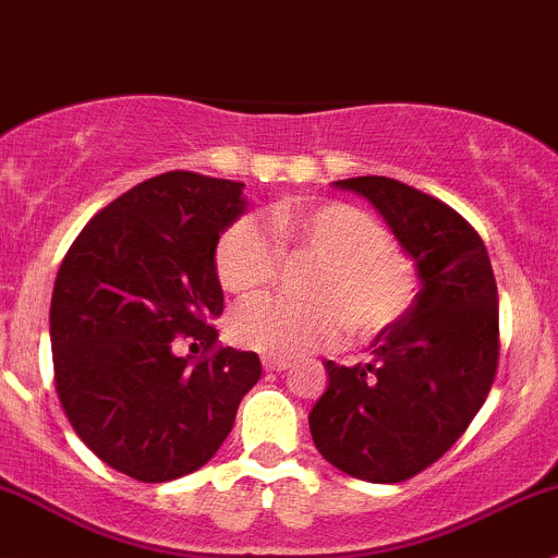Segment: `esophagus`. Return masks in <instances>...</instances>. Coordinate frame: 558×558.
I'll return each mask as SVG.
<instances>
[{
  "label": "esophagus",
  "instance_id": "esophagus-1",
  "mask_svg": "<svg viewBox=\"0 0 558 558\" xmlns=\"http://www.w3.org/2000/svg\"><path fill=\"white\" fill-rule=\"evenodd\" d=\"M262 364L264 369H269V373H283V369L291 367L289 359H275V356H264Z\"/></svg>",
  "mask_w": 558,
  "mask_h": 558
}]
</instances>
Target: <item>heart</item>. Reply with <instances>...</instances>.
Wrapping results in <instances>:
<instances>
[{
	"label": "heart",
	"mask_w": 558,
	"mask_h": 558,
	"mask_svg": "<svg viewBox=\"0 0 558 558\" xmlns=\"http://www.w3.org/2000/svg\"><path fill=\"white\" fill-rule=\"evenodd\" d=\"M274 243L262 223L240 218L216 243V275L234 296L267 289L280 269V251L318 256L307 294L311 302H247L229 315L238 345L275 359L302 356L331 345L342 329L375 337L413 305L415 278L388 232L364 210L342 202L283 205L272 213Z\"/></svg>",
	"instance_id": "1"
}]
</instances>
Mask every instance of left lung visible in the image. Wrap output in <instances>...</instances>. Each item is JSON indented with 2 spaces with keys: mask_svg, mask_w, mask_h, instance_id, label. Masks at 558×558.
Returning a JSON list of instances; mask_svg holds the SVG:
<instances>
[{
  "mask_svg": "<svg viewBox=\"0 0 558 558\" xmlns=\"http://www.w3.org/2000/svg\"><path fill=\"white\" fill-rule=\"evenodd\" d=\"M331 185L380 213L413 258L421 289L408 313L369 342L367 364L324 362L329 388L311 410V435L345 475L399 483L435 464L492 391L497 280L475 229L435 196L378 174Z\"/></svg>",
  "mask_w": 558,
  "mask_h": 558,
  "instance_id": "obj_1",
  "label": "left lung"
}]
</instances>
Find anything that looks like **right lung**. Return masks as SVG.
Returning <instances> with one entry per match:
<instances>
[{
	"label": "right lung",
	"instance_id": "right-lung-1",
	"mask_svg": "<svg viewBox=\"0 0 558 558\" xmlns=\"http://www.w3.org/2000/svg\"><path fill=\"white\" fill-rule=\"evenodd\" d=\"M243 189L196 172L145 180L83 227L56 275L61 408L77 437L134 481H174L207 464L262 378L251 351L218 348L196 364L172 351L178 335L216 342V243L245 213Z\"/></svg>",
	"mask_w": 558,
	"mask_h": 558
}]
</instances>
